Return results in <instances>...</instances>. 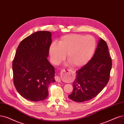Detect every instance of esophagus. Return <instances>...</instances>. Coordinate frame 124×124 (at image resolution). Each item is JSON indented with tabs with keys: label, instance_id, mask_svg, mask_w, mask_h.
<instances>
[{
	"label": "esophagus",
	"instance_id": "1",
	"mask_svg": "<svg viewBox=\"0 0 124 124\" xmlns=\"http://www.w3.org/2000/svg\"><path fill=\"white\" fill-rule=\"evenodd\" d=\"M63 71H65V70H63ZM55 80H56V81L57 82H61V79H60V77H59V76H58L55 77Z\"/></svg>",
	"mask_w": 124,
	"mask_h": 124
}]
</instances>
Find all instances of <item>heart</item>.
I'll use <instances>...</instances> for the list:
<instances>
[{
    "label": "heart",
    "instance_id": "1",
    "mask_svg": "<svg viewBox=\"0 0 124 124\" xmlns=\"http://www.w3.org/2000/svg\"><path fill=\"white\" fill-rule=\"evenodd\" d=\"M95 47V40L93 36L71 34L63 36L58 44L52 43L49 53L54 64L64 60L67 54V60L72 66L79 68L88 62Z\"/></svg>",
    "mask_w": 124,
    "mask_h": 124
}]
</instances>
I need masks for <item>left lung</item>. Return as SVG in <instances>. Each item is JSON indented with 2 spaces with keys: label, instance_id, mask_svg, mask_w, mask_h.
Here are the masks:
<instances>
[{
  "label": "left lung",
  "instance_id": "obj_1",
  "mask_svg": "<svg viewBox=\"0 0 124 124\" xmlns=\"http://www.w3.org/2000/svg\"><path fill=\"white\" fill-rule=\"evenodd\" d=\"M111 67L107 44L100 38L92 59L76 71L72 84L74 89L68 98L75 102H83L96 97L108 83Z\"/></svg>",
  "mask_w": 124,
  "mask_h": 124
}]
</instances>
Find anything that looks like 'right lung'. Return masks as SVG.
Segmentation results:
<instances>
[{
  "label": "right lung",
  "mask_w": 124,
  "mask_h": 124,
  "mask_svg": "<svg viewBox=\"0 0 124 124\" xmlns=\"http://www.w3.org/2000/svg\"><path fill=\"white\" fill-rule=\"evenodd\" d=\"M52 42V34L38 31L21 41L13 61V81L23 98L33 102L48 95V86L54 80V67L47 58Z\"/></svg>",
  "instance_id": "right-lung-1"
}]
</instances>
